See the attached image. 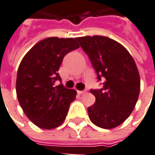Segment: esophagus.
Returning <instances> with one entry per match:
<instances>
[{"mask_svg": "<svg viewBox=\"0 0 155 155\" xmlns=\"http://www.w3.org/2000/svg\"><path fill=\"white\" fill-rule=\"evenodd\" d=\"M78 94H80V95H81V94H84L86 91H78Z\"/></svg>", "mask_w": 155, "mask_h": 155, "instance_id": "34e87169", "label": "esophagus"}]
</instances>
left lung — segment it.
Wrapping results in <instances>:
<instances>
[{"instance_id":"obj_1","label":"left lung","mask_w":155,"mask_h":155,"mask_svg":"<svg viewBox=\"0 0 155 155\" xmlns=\"http://www.w3.org/2000/svg\"><path fill=\"white\" fill-rule=\"evenodd\" d=\"M89 56L103 88L91 90L96 102L88 108L92 122L102 129L120 125L132 113L140 91V77L132 56L121 44L106 36L76 38Z\"/></svg>"}]
</instances>
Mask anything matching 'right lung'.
Listing matches in <instances>:
<instances>
[{"instance_id": "obj_1", "label": "right lung", "mask_w": 155, "mask_h": 155, "mask_svg": "<svg viewBox=\"0 0 155 155\" xmlns=\"http://www.w3.org/2000/svg\"><path fill=\"white\" fill-rule=\"evenodd\" d=\"M80 45L76 38H46L30 49L18 66L16 91L25 114L41 129L58 127L66 117L76 91L66 89L58 71L64 57Z\"/></svg>"}]
</instances>
